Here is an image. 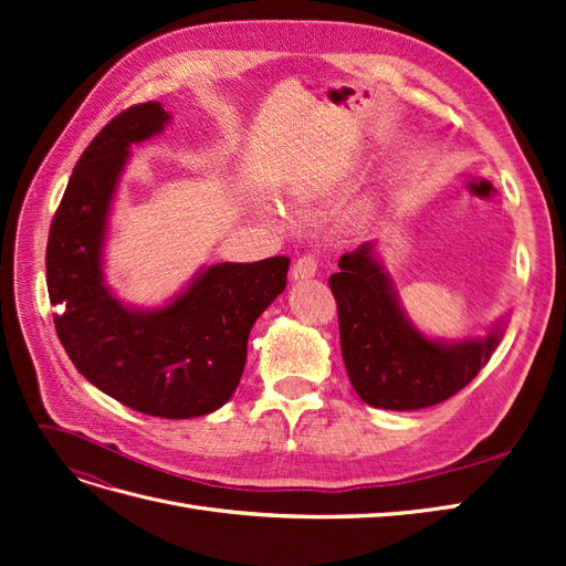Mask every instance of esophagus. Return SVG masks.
Returning a JSON list of instances; mask_svg holds the SVG:
<instances>
[{
	"label": "esophagus",
	"instance_id": "34e87169",
	"mask_svg": "<svg viewBox=\"0 0 566 566\" xmlns=\"http://www.w3.org/2000/svg\"><path fill=\"white\" fill-rule=\"evenodd\" d=\"M316 271H318L316 256L304 254L293 264V271H290V273H293V281H310V279L316 276Z\"/></svg>",
	"mask_w": 566,
	"mask_h": 566
}]
</instances>
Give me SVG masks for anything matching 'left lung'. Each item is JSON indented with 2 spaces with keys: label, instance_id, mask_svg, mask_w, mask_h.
Masks as SVG:
<instances>
[{
  "label": "left lung",
  "instance_id": "8db88e82",
  "mask_svg": "<svg viewBox=\"0 0 566 566\" xmlns=\"http://www.w3.org/2000/svg\"><path fill=\"white\" fill-rule=\"evenodd\" d=\"M331 276L345 368L361 401L418 410L447 401L482 370L507 328V314L486 335L432 337L403 310L378 241L339 256Z\"/></svg>",
  "mask_w": 566,
  "mask_h": 566
}]
</instances>
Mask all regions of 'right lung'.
Returning a JSON list of instances; mask_svg holds the SVG:
<instances>
[{
    "instance_id": "obj_1",
    "label": "right lung",
    "mask_w": 566,
    "mask_h": 566,
    "mask_svg": "<svg viewBox=\"0 0 566 566\" xmlns=\"http://www.w3.org/2000/svg\"><path fill=\"white\" fill-rule=\"evenodd\" d=\"M172 123L163 104L134 106L82 153L51 221L46 287L73 366L139 413L186 420L214 413L241 382L254 321L287 283V256L200 266L160 306L123 302L106 283L113 202L132 146Z\"/></svg>"
}]
</instances>
